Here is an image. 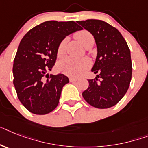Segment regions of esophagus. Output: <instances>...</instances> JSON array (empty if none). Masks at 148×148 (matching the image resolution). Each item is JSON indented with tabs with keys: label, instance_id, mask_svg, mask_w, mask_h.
I'll use <instances>...</instances> for the list:
<instances>
[{
	"label": "esophagus",
	"instance_id": "obj_1",
	"mask_svg": "<svg viewBox=\"0 0 148 148\" xmlns=\"http://www.w3.org/2000/svg\"><path fill=\"white\" fill-rule=\"evenodd\" d=\"M79 79H77V78H74V77H70L69 78V82H74L77 81Z\"/></svg>",
	"mask_w": 148,
	"mask_h": 148
}]
</instances>
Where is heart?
I'll return each mask as SVG.
<instances>
[{
	"label": "heart",
	"instance_id": "1",
	"mask_svg": "<svg viewBox=\"0 0 148 148\" xmlns=\"http://www.w3.org/2000/svg\"><path fill=\"white\" fill-rule=\"evenodd\" d=\"M92 36L91 33L86 30H82L75 34V38L83 46L86 43L88 39ZM66 45V40H63L59 45L57 53L61 55L64 51ZM91 66L90 60L87 58H74L72 57H67L61 60L58 63L57 68L60 72L63 74L71 77H79L82 75Z\"/></svg>",
	"mask_w": 148,
	"mask_h": 148
}]
</instances>
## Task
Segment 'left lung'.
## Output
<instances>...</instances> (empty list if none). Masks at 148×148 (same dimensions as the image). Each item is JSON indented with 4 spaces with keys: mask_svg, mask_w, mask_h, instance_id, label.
Returning <instances> with one entry per match:
<instances>
[{
    "mask_svg": "<svg viewBox=\"0 0 148 148\" xmlns=\"http://www.w3.org/2000/svg\"><path fill=\"white\" fill-rule=\"evenodd\" d=\"M91 33L97 45V57L82 96L91 106L106 109L116 104L128 91L132 79L131 53L126 41L116 28L99 19L77 21Z\"/></svg>",
    "mask_w": 148,
    "mask_h": 148,
    "instance_id": "1",
    "label": "left lung"
}]
</instances>
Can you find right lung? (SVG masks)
I'll return each instance as SVG.
<instances>
[{
    "label": "right lung",
    "mask_w": 148,
    "mask_h": 148,
    "mask_svg": "<svg viewBox=\"0 0 148 148\" xmlns=\"http://www.w3.org/2000/svg\"><path fill=\"white\" fill-rule=\"evenodd\" d=\"M82 29L73 21H46L29 30L21 40L13 61V85L22 104L31 113L45 115L57 107L69 79L47 72L54 66L61 41Z\"/></svg>",
    "instance_id": "right-lung-1"
}]
</instances>
